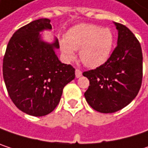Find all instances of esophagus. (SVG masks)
I'll list each match as a JSON object with an SVG mask.
<instances>
[{
    "instance_id": "obj_1",
    "label": "esophagus",
    "mask_w": 148,
    "mask_h": 148,
    "mask_svg": "<svg viewBox=\"0 0 148 148\" xmlns=\"http://www.w3.org/2000/svg\"><path fill=\"white\" fill-rule=\"evenodd\" d=\"M81 75H82V72L79 69H76L75 70V76H76V78H79Z\"/></svg>"
}]
</instances>
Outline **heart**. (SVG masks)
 I'll use <instances>...</instances> for the list:
<instances>
[{
	"label": "heart",
	"instance_id": "obj_1",
	"mask_svg": "<svg viewBox=\"0 0 148 148\" xmlns=\"http://www.w3.org/2000/svg\"><path fill=\"white\" fill-rule=\"evenodd\" d=\"M59 45L66 60H74V50H79L82 63L95 69L104 64L110 58L114 35L109 28H101L92 24H78L68 31L65 38L60 39Z\"/></svg>",
	"mask_w": 148,
	"mask_h": 148
}]
</instances>
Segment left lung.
<instances>
[{
    "label": "left lung",
    "mask_w": 148,
    "mask_h": 148,
    "mask_svg": "<svg viewBox=\"0 0 148 148\" xmlns=\"http://www.w3.org/2000/svg\"><path fill=\"white\" fill-rule=\"evenodd\" d=\"M117 45L108 61L83 75L90 86L84 93L89 105L101 113H113L130 103L139 92L142 81V51L133 32L116 23Z\"/></svg>",
    "instance_id": "8db88e82"
}]
</instances>
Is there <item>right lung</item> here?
Returning a JSON list of instances; mask_svg holds the SVG:
<instances>
[{
    "instance_id": "right-lung-1",
    "label": "right lung",
    "mask_w": 148,
    "mask_h": 148,
    "mask_svg": "<svg viewBox=\"0 0 148 148\" xmlns=\"http://www.w3.org/2000/svg\"><path fill=\"white\" fill-rule=\"evenodd\" d=\"M49 18L34 20L16 31L7 46L2 72L8 95L21 111L43 116L55 110L64 86L75 78L74 68L62 63L52 44L40 32L51 30Z\"/></svg>"
}]
</instances>
